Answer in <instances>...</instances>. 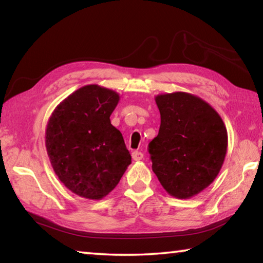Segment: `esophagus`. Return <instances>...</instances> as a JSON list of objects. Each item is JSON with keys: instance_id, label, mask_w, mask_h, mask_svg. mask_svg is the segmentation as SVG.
I'll use <instances>...</instances> for the list:
<instances>
[{"instance_id": "1", "label": "esophagus", "mask_w": 263, "mask_h": 263, "mask_svg": "<svg viewBox=\"0 0 263 263\" xmlns=\"http://www.w3.org/2000/svg\"><path fill=\"white\" fill-rule=\"evenodd\" d=\"M132 159L135 160V161H140V160L144 159V154L139 151H133L132 152Z\"/></svg>"}]
</instances>
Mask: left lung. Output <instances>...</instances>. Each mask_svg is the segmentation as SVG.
Masks as SVG:
<instances>
[{"mask_svg":"<svg viewBox=\"0 0 263 263\" xmlns=\"http://www.w3.org/2000/svg\"><path fill=\"white\" fill-rule=\"evenodd\" d=\"M161 124L149 142L152 169L163 189L185 199L210 185L228 151V131L201 97L176 91L155 96Z\"/></svg>","mask_w":263,"mask_h":263,"instance_id":"left-lung-1","label":"left lung"}]
</instances>
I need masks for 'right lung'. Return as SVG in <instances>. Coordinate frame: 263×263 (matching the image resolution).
I'll list each match as a JSON object with an SVG mask.
<instances>
[{
  "mask_svg": "<svg viewBox=\"0 0 263 263\" xmlns=\"http://www.w3.org/2000/svg\"><path fill=\"white\" fill-rule=\"evenodd\" d=\"M118 102V92L88 84L66 97L48 119L45 145L53 171L80 197H105L131 163L121 131L110 122Z\"/></svg>",
  "mask_w": 263,
  "mask_h": 263,
  "instance_id": "add662e5",
  "label": "right lung"
}]
</instances>
